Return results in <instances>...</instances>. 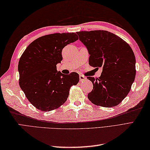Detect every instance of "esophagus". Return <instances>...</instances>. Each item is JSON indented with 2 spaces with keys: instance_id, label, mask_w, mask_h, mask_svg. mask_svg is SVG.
<instances>
[{
  "instance_id": "34e87169",
  "label": "esophagus",
  "mask_w": 150,
  "mask_h": 150,
  "mask_svg": "<svg viewBox=\"0 0 150 150\" xmlns=\"http://www.w3.org/2000/svg\"><path fill=\"white\" fill-rule=\"evenodd\" d=\"M79 80H80L81 82L84 81H85V80H86V77H84V76H83V75H81L80 76H79Z\"/></svg>"
}]
</instances>
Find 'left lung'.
Segmentation results:
<instances>
[{"mask_svg": "<svg viewBox=\"0 0 150 150\" xmlns=\"http://www.w3.org/2000/svg\"><path fill=\"white\" fill-rule=\"evenodd\" d=\"M77 33L90 55L89 64L103 67L100 77H87L93 85L88 99L98 106H117L128 94L135 80L136 60L132 49L121 38L107 31Z\"/></svg>", "mask_w": 150, "mask_h": 150, "instance_id": "8db88e82", "label": "left lung"}]
</instances>
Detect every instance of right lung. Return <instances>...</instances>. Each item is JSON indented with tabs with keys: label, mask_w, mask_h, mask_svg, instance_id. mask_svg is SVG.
<instances>
[{
	"label": "right lung",
	"mask_w": 150,
	"mask_h": 150,
	"mask_svg": "<svg viewBox=\"0 0 150 150\" xmlns=\"http://www.w3.org/2000/svg\"><path fill=\"white\" fill-rule=\"evenodd\" d=\"M78 40L75 33H53L38 38L25 50L18 62L19 85L31 104L50 111L65 103L69 89L79 81L77 73L63 74L56 65L62 50Z\"/></svg>",
	"instance_id": "obj_1"
}]
</instances>
